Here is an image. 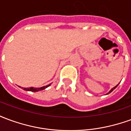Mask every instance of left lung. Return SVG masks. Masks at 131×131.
<instances>
[{"instance_id":"obj_1","label":"left lung","mask_w":131,"mask_h":131,"mask_svg":"<svg viewBox=\"0 0 131 131\" xmlns=\"http://www.w3.org/2000/svg\"><path fill=\"white\" fill-rule=\"evenodd\" d=\"M118 85H116V86H115V87H114V88H112V89H111V90H110V92H109V93H107V94L110 93H112V91H114V89H115V88H116V87H117V86H118Z\"/></svg>"}]
</instances>
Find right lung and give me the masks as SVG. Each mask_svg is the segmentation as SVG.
Returning <instances> with one entry per match:
<instances>
[{
  "label": "right lung",
  "instance_id": "right-lung-1",
  "mask_svg": "<svg viewBox=\"0 0 131 131\" xmlns=\"http://www.w3.org/2000/svg\"><path fill=\"white\" fill-rule=\"evenodd\" d=\"M50 84H49L48 85H46V86H43V87H40V88H34V87H31V88H24L23 90L27 91H32V92H38V91H43L44 89H46V88H48V86H50ZM20 87V86H19Z\"/></svg>",
  "mask_w": 131,
  "mask_h": 131
}]
</instances>
